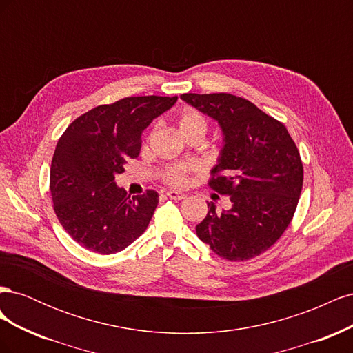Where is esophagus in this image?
<instances>
[{
    "label": "esophagus",
    "mask_w": 353,
    "mask_h": 353,
    "mask_svg": "<svg viewBox=\"0 0 353 353\" xmlns=\"http://www.w3.org/2000/svg\"><path fill=\"white\" fill-rule=\"evenodd\" d=\"M166 197H169V199H172V200H183V199H185V194H183V193H178V191H174V190H169V191H166Z\"/></svg>",
    "instance_id": "1"
}]
</instances>
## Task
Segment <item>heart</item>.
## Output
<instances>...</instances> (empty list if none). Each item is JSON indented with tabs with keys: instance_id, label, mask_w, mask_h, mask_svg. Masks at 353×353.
<instances>
[{
	"instance_id": "heart-1",
	"label": "heart",
	"mask_w": 353,
	"mask_h": 353,
	"mask_svg": "<svg viewBox=\"0 0 353 353\" xmlns=\"http://www.w3.org/2000/svg\"><path fill=\"white\" fill-rule=\"evenodd\" d=\"M179 131L183 135L194 131H208V121L206 117L203 116L200 112L193 109H185L181 113L178 119ZM197 170V165L193 162H183V163H175V165H168L162 169L160 176L165 181V183L175 185V187H183L188 183L191 174H194Z\"/></svg>"
}]
</instances>
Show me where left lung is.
<instances>
[{
	"label": "left lung",
	"mask_w": 353,
	"mask_h": 353,
	"mask_svg": "<svg viewBox=\"0 0 353 353\" xmlns=\"http://www.w3.org/2000/svg\"><path fill=\"white\" fill-rule=\"evenodd\" d=\"M181 97L219 122L225 143L208 184L232 206L218 213L208 203L197 236L223 259H253L279 241L294 216L303 185L301 153L287 128L249 100L228 92Z\"/></svg>",
	"instance_id": "left-lung-1"
}]
</instances>
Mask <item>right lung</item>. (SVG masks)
<instances>
[{"instance_id": "1", "label": "right lung", "mask_w": 353, "mask_h": 353, "mask_svg": "<svg viewBox=\"0 0 353 353\" xmlns=\"http://www.w3.org/2000/svg\"><path fill=\"white\" fill-rule=\"evenodd\" d=\"M178 97H125L77 117L52 156L50 191L61 227L82 248L112 254L128 248L148 227L159 194H126L114 176L141 150V134Z\"/></svg>"}]
</instances>
